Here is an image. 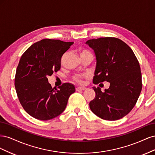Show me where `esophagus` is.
Wrapping results in <instances>:
<instances>
[{
  "label": "esophagus",
  "mask_w": 155,
  "mask_h": 155,
  "mask_svg": "<svg viewBox=\"0 0 155 155\" xmlns=\"http://www.w3.org/2000/svg\"><path fill=\"white\" fill-rule=\"evenodd\" d=\"M86 89V87H78L76 88V91H84Z\"/></svg>",
  "instance_id": "1"
}]
</instances>
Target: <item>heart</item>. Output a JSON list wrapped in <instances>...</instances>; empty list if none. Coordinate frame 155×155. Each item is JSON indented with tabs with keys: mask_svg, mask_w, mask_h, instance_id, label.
Returning a JSON list of instances; mask_svg holds the SVG:
<instances>
[{
	"mask_svg": "<svg viewBox=\"0 0 155 155\" xmlns=\"http://www.w3.org/2000/svg\"><path fill=\"white\" fill-rule=\"evenodd\" d=\"M79 55H80V58H82L84 57H86L87 55H91L92 54L88 50L82 48L79 50ZM87 76L86 74H77V75H75V76L72 78V79L74 81H76L78 83H82L83 79L86 78Z\"/></svg>",
	"mask_w": 155,
	"mask_h": 155,
	"instance_id": "1",
	"label": "heart"
}]
</instances>
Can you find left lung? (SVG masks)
<instances>
[{"label":"left lung","mask_w":155,"mask_h":155,"mask_svg":"<svg viewBox=\"0 0 155 155\" xmlns=\"http://www.w3.org/2000/svg\"><path fill=\"white\" fill-rule=\"evenodd\" d=\"M96 54V68L93 83H110L102 92L94 87V99L91 110L105 120H118L126 116L137 104L142 88V73L133 50L116 37H100L87 41Z\"/></svg>","instance_id":"8db88e82"}]
</instances>
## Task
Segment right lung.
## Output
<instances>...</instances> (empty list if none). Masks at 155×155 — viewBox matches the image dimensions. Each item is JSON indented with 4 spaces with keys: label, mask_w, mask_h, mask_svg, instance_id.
Segmentation results:
<instances>
[{
    "label": "right lung",
    "mask_w": 155,
    "mask_h": 155,
    "mask_svg": "<svg viewBox=\"0 0 155 155\" xmlns=\"http://www.w3.org/2000/svg\"><path fill=\"white\" fill-rule=\"evenodd\" d=\"M74 42L44 39L33 44L21 56L17 68L15 87L22 107L40 120L55 118L64 111L75 87L70 83L52 88L48 76L61 68L63 55Z\"/></svg>",
    "instance_id": "1"
}]
</instances>
